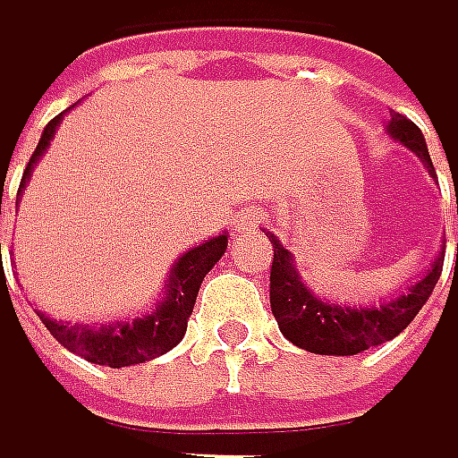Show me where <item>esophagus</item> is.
I'll return each instance as SVG.
<instances>
[{
    "label": "esophagus",
    "instance_id": "obj_1",
    "mask_svg": "<svg viewBox=\"0 0 458 458\" xmlns=\"http://www.w3.org/2000/svg\"><path fill=\"white\" fill-rule=\"evenodd\" d=\"M258 222H260V214H255V211H244V214L239 216L242 231H247V227H255Z\"/></svg>",
    "mask_w": 458,
    "mask_h": 458
}]
</instances>
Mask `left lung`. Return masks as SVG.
<instances>
[{
  "label": "left lung",
  "instance_id": "left-lung-1",
  "mask_svg": "<svg viewBox=\"0 0 458 458\" xmlns=\"http://www.w3.org/2000/svg\"><path fill=\"white\" fill-rule=\"evenodd\" d=\"M386 130L391 140L410 148L423 162V168L435 176L427 138H423V132L410 119L391 114V122L386 124ZM266 236L274 247L271 312L279 323V331L296 347L318 352V355H355V352H364L369 347H377L399 336L420 312V307L429 301L432 290L443 274V258H445V252H440L435 263L423 271V276H418L412 284H407L399 293V296L388 301L342 304L334 299H323L315 290H310L307 282L301 279V271L296 268L293 252L274 233L266 231Z\"/></svg>",
  "mask_w": 458,
  "mask_h": 458
}]
</instances>
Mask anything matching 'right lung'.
<instances>
[{
  "label": "right lung",
  "instance_id": "obj_1",
  "mask_svg": "<svg viewBox=\"0 0 458 458\" xmlns=\"http://www.w3.org/2000/svg\"><path fill=\"white\" fill-rule=\"evenodd\" d=\"M64 114H59L56 119H51L46 124V130L40 135V143H38L35 154H31L29 165L23 171V179H21V187H18V198H21L23 187L29 184L31 171L38 168V162L48 151V146H51L59 124H62ZM225 250H227V233H219V236H214V239H208V242L182 252V258L174 263V268H171V274L165 279V293H162V299L154 304L151 312H146L140 318H124V320L91 323L89 326V323L54 320L43 310H35V312H38V318L43 320V326L54 334V339L59 344H64L70 352L86 358V361H91V364L111 367V369L146 364V361H151V358L165 355L168 350H174L184 339L187 320L192 315L200 282L214 268V263L225 255Z\"/></svg>",
  "mask_w": 458,
  "mask_h": 458
}]
</instances>
